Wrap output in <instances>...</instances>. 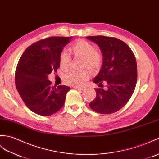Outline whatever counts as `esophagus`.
<instances>
[{"label": "esophagus", "instance_id": "esophagus-1", "mask_svg": "<svg viewBox=\"0 0 159 159\" xmlns=\"http://www.w3.org/2000/svg\"><path fill=\"white\" fill-rule=\"evenodd\" d=\"M74 89H79V90H83L84 88L81 87H77V86H73Z\"/></svg>", "mask_w": 159, "mask_h": 159}]
</instances>
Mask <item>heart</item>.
Instances as JSON below:
<instances>
[{"label": "heart", "mask_w": 159, "mask_h": 159, "mask_svg": "<svg viewBox=\"0 0 159 159\" xmlns=\"http://www.w3.org/2000/svg\"><path fill=\"white\" fill-rule=\"evenodd\" d=\"M70 51L75 57L82 59L81 67L87 68L92 72H95L100 68L102 64V56L100 53L95 51V47L91 43L84 40H79L70 47ZM71 58L68 53L62 51L60 55V65L62 69H67ZM89 77L88 70L79 72H70L64 76L66 83L73 86H80Z\"/></svg>", "instance_id": "obj_1"}]
</instances>
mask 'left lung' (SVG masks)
<instances>
[{
  "instance_id": "1",
  "label": "left lung",
  "mask_w": 159,
  "mask_h": 159,
  "mask_svg": "<svg viewBox=\"0 0 159 159\" xmlns=\"http://www.w3.org/2000/svg\"><path fill=\"white\" fill-rule=\"evenodd\" d=\"M97 44L103 55L102 68L93 81L96 98L90 108L99 114L117 112L127 104L134 93L137 83V63L133 51L122 40L104 36H87ZM106 84L107 88H102Z\"/></svg>"
}]
</instances>
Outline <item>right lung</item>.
I'll list each match as a JSON object with an SVG mask.
<instances>
[{
  "label": "right lung",
  "instance_id": "add662e5",
  "mask_svg": "<svg viewBox=\"0 0 159 159\" xmlns=\"http://www.w3.org/2000/svg\"><path fill=\"white\" fill-rule=\"evenodd\" d=\"M71 37H50L39 40L25 50L16 71L18 93L28 108L41 116H50L64 104L70 87L51 84L48 75L60 68V55Z\"/></svg>",
  "mask_w": 159,
  "mask_h": 159
}]
</instances>
